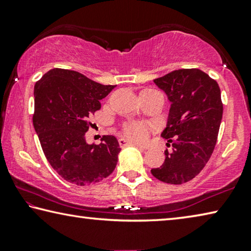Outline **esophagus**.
I'll use <instances>...</instances> for the list:
<instances>
[{"instance_id": "obj_1", "label": "esophagus", "mask_w": 251, "mask_h": 251, "mask_svg": "<svg viewBox=\"0 0 251 251\" xmlns=\"http://www.w3.org/2000/svg\"><path fill=\"white\" fill-rule=\"evenodd\" d=\"M118 143H119V145H121L122 148L127 147V145H133V147H137V148H140V149H144V147H142V145H138L136 143H133V142L127 141V140H125V138H118Z\"/></svg>"}]
</instances>
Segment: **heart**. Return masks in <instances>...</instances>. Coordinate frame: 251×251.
<instances>
[{"label": "heart", "mask_w": 251, "mask_h": 251, "mask_svg": "<svg viewBox=\"0 0 251 251\" xmlns=\"http://www.w3.org/2000/svg\"><path fill=\"white\" fill-rule=\"evenodd\" d=\"M158 92L159 91H156V90L147 89L142 92V95H153V93ZM150 130H151V126L142 122H127L123 125V133L125 134V136L134 142H138V143H143L148 140Z\"/></svg>", "instance_id": "obj_1"}]
</instances>
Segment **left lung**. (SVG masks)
Segmentation results:
<instances>
[{
  "label": "left lung",
  "mask_w": 251,
  "mask_h": 251,
  "mask_svg": "<svg viewBox=\"0 0 251 251\" xmlns=\"http://www.w3.org/2000/svg\"><path fill=\"white\" fill-rule=\"evenodd\" d=\"M153 82L171 102L161 136L173 150L164 151L163 164L151 173L167 184L180 185L195 178L214 151L223 114L221 90L198 69L176 70Z\"/></svg>",
  "instance_id": "8db88e82"
}]
</instances>
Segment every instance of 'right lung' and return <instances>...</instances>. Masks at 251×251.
I'll return each mask as SVG.
<instances>
[{
	"label": "right lung",
	"instance_id": "add662e5",
	"mask_svg": "<svg viewBox=\"0 0 251 251\" xmlns=\"http://www.w3.org/2000/svg\"><path fill=\"white\" fill-rule=\"evenodd\" d=\"M115 87L64 69L48 71L36 82L33 127L47 161L66 181L92 185L115 170L121 152L117 138L103 135L101 143L91 145L85 141L89 117Z\"/></svg>",
	"mask_w": 251,
	"mask_h": 251
}]
</instances>
